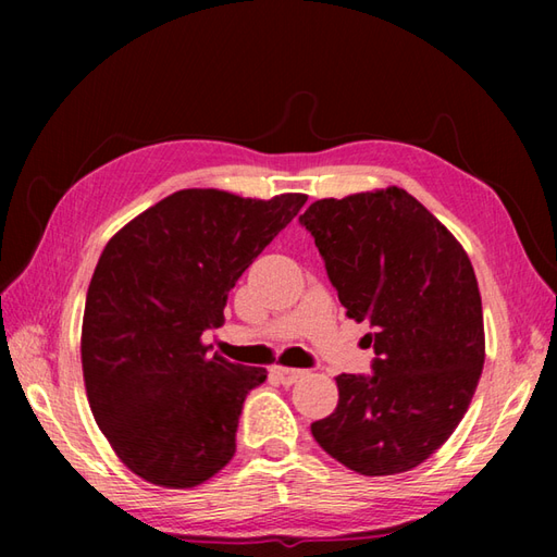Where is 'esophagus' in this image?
<instances>
[{"mask_svg": "<svg viewBox=\"0 0 557 557\" xmlns=\"http://www.w3.org/2000/svg\"><path fill=\"white\" fill-rule=\"evenodd\" d=\"M272 375H275L282 385H292V383H297L299 377H304L306 371L304 369H282V366H275V369H272Z\"/></svg>", "mask_w": 557, "mask_h": 557, "instance_id": "esophagus-1", "label": "esophagus"}]
</instances>
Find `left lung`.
Masks as SVG:
<instances>
[{"instance_id": "obj_1", "label": "left lung", "mask_w": 557, "mask_h": 557, "mask_svg": "<svg viewBox=\"0 0 557 557\" xmlns=\"http://www.w3.org/2000/svg\"><path fill=\"white\" fill-rule=\"evenodd\" d=\"M339 304L369 321L373 373L337 375L315 443L363 476L419 467L465 417L483 369V311L465 248L405 188L323 198L299 218Z\"/></svg>"}]
</instances>
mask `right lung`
Returning a JSON list of instances; mask_svg holds the SVG:
<instances>
[{
    "mask_svg": "<svg viewBox=\"0 0 557 557\" xmlns=\"http://www.w3.org/2000/svg\"><path fill=\"white\" fill-rule=\"evenodd\" d=\"M306 203L184 188L116 232L92 272L81 361L100 431L156 486L191 488L234 457L244 399L265 369L210 357L227 294Z\"/></svg>",
    "mask_w": 557,
    "mask_h": 557,
    "instance_id": "right-lung-1",
    "label": "right lung"
}]
</instances>
